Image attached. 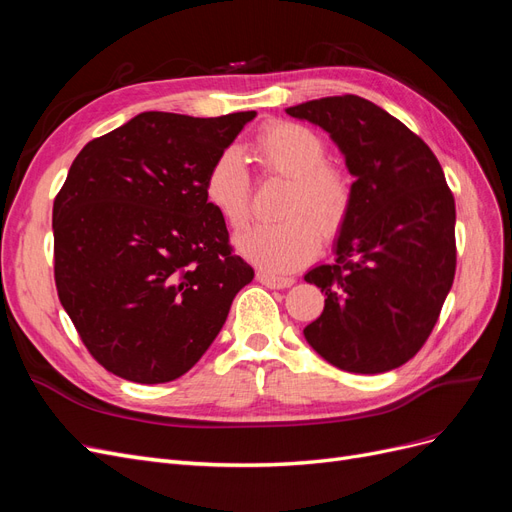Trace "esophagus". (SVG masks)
Segmentation results:
<instances>
[{
  "instance_id": "esophagus-1",
  "label": "esophagus",
  "mask_w": 512,
  "mask_h": 512,
  "mask_svg": "<svg viewBox=\"0 0 512 512\" xmlns=\"http://www.w3.org/2000/svg\"><path fill=\"white\" fill-rule=\"evenodd\" d=\"M256 280L260 284H265L267 288H290L294 284L292 277H277V275H271L267 271H258Z\"/></svg>"
}]
</instances>
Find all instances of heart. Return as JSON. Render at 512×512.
<instances>
[{
    "label": "heart",
    "instance_id": "obj_1",
    "mask_svg": "<svg viewBox=\"0 0 512 512\" xmlns=\"http://www.w3.org/2000/svg\"><path fill=\"white\" fill-rule=\"evenodd\" d=\"M252 153L269 175L290 179L282 222L256 224L237 237V252L269 273H290L318 254L321 230L335 237L344 226L352 183L344 168L327 162V143L314 130L292 121H273L252 143ZM205 198L230 226L243 228L252 211V177L243 156L228 147L205 175Z\"/></svg>",
    "mask_w": 512,
    "mask_h": 512
}]
</instances>
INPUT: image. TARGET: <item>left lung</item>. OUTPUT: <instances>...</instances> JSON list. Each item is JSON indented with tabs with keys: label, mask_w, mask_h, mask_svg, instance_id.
Returning <instances> with one entry per match:
<instances>
[{
	"label": "left lung",
	"mask_w": 512,
	"mask_h": 512,
	"mask_svg": "<svg viewBox=\"0 0 512 512\" xmlns=\"http://www.w3.org/2000/svg\"><path fill=\"white\" fill-rule=\"evenodd\" d=\"M344 153L352 203L333 265L305 275L327 299L303 335L324 361L382 374L423 348L455 280V198L421 136L359 96L286 108Z\"/></svg>",
	"instance_id": "obj_1"
}]
</instances>
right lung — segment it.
Here are the masks:
<instances>
[{
    "mask_svg": "<svg viewBox=\"0 0 512 512\" xmlns=\"http://www.w3.org/2000/svg\"><path fill=\"white\" fill-rule=\"evenodd\" d=\"M254 111H149L89 141L53 203L59 301L111 374L170 382L224 327L254 269L232 254L205 175Z\"/></svg>",
    "mask_w": 512,
    "mask_h": 512,
    "instance_id": "add662e5",
    "label": "right lung"
}]
</instances>
